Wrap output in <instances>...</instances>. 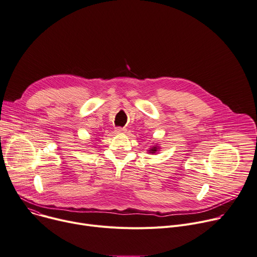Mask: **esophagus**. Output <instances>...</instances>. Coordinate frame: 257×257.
Here are the masks:
<instances>
[{
    "mask_svg": "<svg viewBox=\"0 0 257 257\" xmlns=\"http://www.w3.org/2000/svg\"><path fill=\"white\" fill-rule=\"evenodd\" d=\"M115 132H116L117 134H123V133L126 132V130H125V128H121V127H116V128H115Z\"/></svg>",
    "mask_w": 257,
    "mask_h": 257,
    "instance_id": "obj_1",
    "label": "esophagus"
}]
</instances>
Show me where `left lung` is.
Here are the masks:
<instances>
[{"label":"left lung","instance_id":"left-lung-1","mask_svg":"<svg viewBox=\"0 0 257 257\" xmlns=\"http://www.w3.org/2000/svg\"><path fill=\"white\" fill-rule=\"evenodd\" d=\"M160 150H161V146L159 144H155L153 146H150V148L148 149V152L150 154H155V153H159Z\"/></svg>","mask_w":257,"mask_h":257}]
</instances>
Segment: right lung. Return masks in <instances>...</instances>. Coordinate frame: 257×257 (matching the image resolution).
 <instances>
[{
	"instance_id": "right-lung-1",
	"label": "right lung",
	"mask_w": 257,
	"mask_h": 257,
	"mask_svg": "<svg viewBox=\"0 0 257 257\" xmlns=\"http://www.w3.org/2000/svg\"><path fill=\"white\" fill-rule=\"evenodd\" d=\"M95 140H97V139H95Z\"/></svg>"
}]
</instances>
